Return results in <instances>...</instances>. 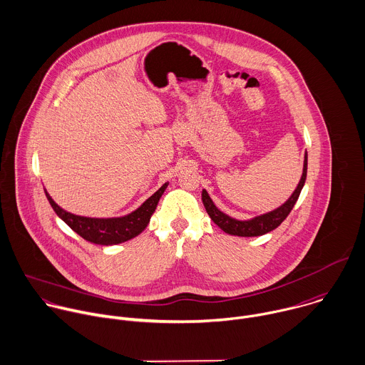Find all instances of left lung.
Masks as SVG:
<instances>
[{"mask_svg":"<svg viewBox=\"0 0 365 365\" xmlns=\"http://www.w3.org/2000/svg\"><path fill=\"white\" fill-rule=\"evenodd\" d=\"M306 175H307V151L304 154L302 178H300L296 190L290 195V198L283 205H280L279 208H276L270 212H266L263 215L255 217L252 220H247V221H240V220L231 218L230 215L220 211L215 207V204L212 202V200L210 198V195L205 190H202V202H204V207H205L210 218L224 232H227L230 235H237V237H260V235H264V234L276 230L287 218V215L293 210V207H294V204H296V201L300 195V191H302V188L304 185V181H306Z\"/></svg>","mask_w":365,"mask_h":365,"instance_id":"1","label":"left lung"}]
</instances>
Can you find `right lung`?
Here are the masks:
<instances>
[{
  "label": "right lung",
  "mask_w": 365,
  "mask_h": 365,
  "mask_svg": "<svg viewBox=\"0 0 365 365\" xmlns=\"http://www.w3.org/2000/svg\"><path fill=\"white\" fill-rule=\"evenodd\" d=\"M167 182L155 191L148 200H145L135 211L128 215L119 217V218H89L71 214L62 210L46 192V198L56 212V215L68 224L78 235H81L88 242L96 245H118L125 242L138 234H141L150 222L153 212L157 208V204L167 188Z\"/></svg>",
  "instance_id": "add662e5"
}]
</instances>
